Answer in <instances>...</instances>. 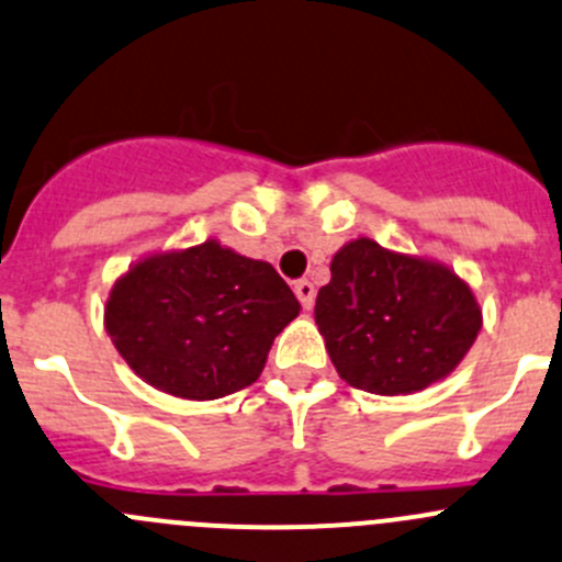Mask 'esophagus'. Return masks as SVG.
<instances>
[{
    "label": "esophagus",
    "instance_id": "esophagus-1",
    "mask_svg": "<svg viewBox=\"0 0 562 562\" xmlns=\"http://www.w3.org/2000/svg\"><path fill=\"white\" fill-rule=\"evenodd\" d=\"M293 291H296L299 302H302L304 310H313V304H315V288H313V282H310V280H299L296 285H293Z\"/></svg>",
    "mask_w": 562,
    "mask_h": 562
}]
</instances>
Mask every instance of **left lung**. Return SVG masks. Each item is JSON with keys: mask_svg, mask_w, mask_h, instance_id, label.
I'll return each instance as SVG.
<instances>
[{"mask_svg": "<svg viewBox=\"0 0 562 562\" xmlns=\"http://www.w3.org/2000/svg\"><path fill=\"white\" fill-rule=\"evenodd\" d=\"M315 324L342 381L375 395H408L445 379L481 331L470 285L431 260L370 238L331 258Z\"/></svg>", "mask_w": 562, "mask_h": 562, "instance_id": "8db88e82", "label": "left lung"}]
</instances>
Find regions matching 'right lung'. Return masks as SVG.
<instances>
[{
    "label": "right lung",
    "instance_id": "1",
    "mask_svg": "<svg viewBox=\"0 0 562 562\" xmlns=\"http://www.w3.org/2000/svg\"><path fill=\"white\" fill-rule=\"evenodd\" d=\"M296 315V296L269 263L205 241L120 277L106 331L156 390L214 401L258 379L274 337Z\"/></svg>",
    "mask_w": 562,
    "mask_h": 562
}]
</instances>
